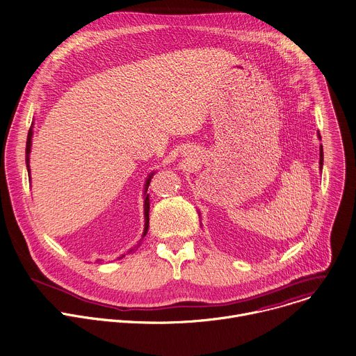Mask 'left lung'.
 Returning <instances> with one entry per match:
<instances>
[{"label": "left lung", "mask_w": 356, "mask_h": 356, "mask_svg": "<svg viewBox=\"0 0 356 356\" xmlns=\"http://www.w3.org/2000/svg\"><path fill=\"white\" fill-rule=\"evenodd\" d=\"M317 136H318V138L321 140V137H320V133H318ZM318 163H320V170H321V169H323V147H321V145H320V162H318Z\"/></svg>", "instance_id": "8db88e82"}]
</instances>
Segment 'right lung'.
<instances>
[{
  "label": "right lung",
  "mask_w": 356,
  "mask_h": 356,
  "mask_svg": "<svg viewBox=\"0 0 356 356\" xmlns=\"http://www.w3.org/2000/svg\"><path fill=\"white\" fill-rule=\"evenodd\" d=\"M32 137H33V131H32V127L28 133V141H26V168H28V173L31 175V168H29V154H31V147H32ZM154 173H151L148 176V179L145 180V191H144V216H145V227H144V233H143V238L147 234L148 232V226H149V194H147V190H148V186L151 183V179H152ZM131 252V250H130ZM124 256L118 257V259H123Z\"/></svg>",
  "instance_id": "obj_1"
}]
</instances>
